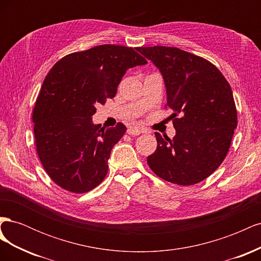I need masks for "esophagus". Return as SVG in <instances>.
I'll return each instance as SVG.
<instances>
[{"mask_svg":"<svg viewBox=\"0 0 261 261\" xmlns=\"http://www.w3.org/2000/svg\"><path fill=\"white\" fill-rule=\"evenodd\" d=\"M141 133H144L143 129H141L140 127H129L127 129V134L128 135H134V136H137V135H140Z\"/></svg>","mask_w":261,"mask_h":261,"instance_id":"1","label":"esophagus"}]
</instances>
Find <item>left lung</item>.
<instances>
[{
  "mask_svg": "<svg viewBox=\"0 0 261 261\" xmlns=\"http://www.w3.org/2000/svg\"><path fill=\"white\" fill-rule=\"evenodd\" d=\"M159 68L167 88L165 108L173 110L176 135L155 133L156 149L149 168L170 183H199L223 162L238 126L233 92L223 74L208 60L174 46L137 49Z\"/></svg>",
  "mask_w": 261,
  "mask_h": 261,
  "instance_id": "8db88e82",
  "label": "left lung"
}]
</instances>
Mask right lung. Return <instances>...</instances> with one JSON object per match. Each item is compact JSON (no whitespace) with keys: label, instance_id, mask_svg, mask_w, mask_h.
<instances>
[{"label":"right lung","instance_id":"obj_1","mask_svg":"<svg viewBox=\"0 0 261 261\" xmlns=\"http://www.w3.org/2000/svg\"><path fill=\"white\" fill-rule=\"evenodd\" d=\"M146 63L129 46L102 44L67 54L50 69L33 111L34 134L42 167L61 188L84 194L105 179L126 126L101 127L91 117L115 97L126 70Z\"/></svg>","mask_w":261,"mask_h":261}]
</instances>
